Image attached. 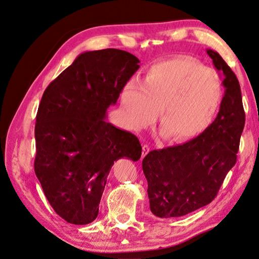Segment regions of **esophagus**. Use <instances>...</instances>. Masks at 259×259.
I'll return each mask as SVG.
<instances>
[{
    "mask_svg": "<svg viewBox=\"0 0 259 259\" xmlns=\"http://www.w3.org/2000/svg\"><path fill=\"white\" fill-rule=\"evenodd\" d=\"M150 150H151L150 146L147 144H144L143 146H142V157H144L147 154V153L150 152Z\"/></svg>",
    "mask_w": 259,
    "mask_h": 259,
    "instance_id": "esophagus-1",
    "label": "esophagus"
}]
</instances>
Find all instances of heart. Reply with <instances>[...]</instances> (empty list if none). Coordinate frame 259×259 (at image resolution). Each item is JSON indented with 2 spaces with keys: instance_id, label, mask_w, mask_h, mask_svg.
I'll return each mask as SVG.
<instances>
[{
  "instance_id": "b5f03b06",
  "label": "heart",
  "mask_w": 259,
  "mask_h": 259,
  "mask_svg": "<svg viewBox=\"0 0 259 259\" xmlns=\"http://www.w3.org/2000/svg\"><path fill=\"white\" fill-rule=\"evenodd\" d=\"M223 98L214 70L189 56H176L152 65L142 80L126 83L120 94L125 116L135 128L149 125L159 110L163 136L183 142L212 122Z\"/></svg>"
}]
</instances>
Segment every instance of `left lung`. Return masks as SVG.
Returning a JSON list of instances; mask_svg holds the SVG:
<instances>
[{
  "mask_svg": "<svg viewBox=\"0 0 259 259\" xmlns=\"http://www.w3.org/2000/svg\"><path fill=\"white\" fill-rule=\"evenodd\" d=\"M207 54L225 76V96L217 117L199 136L153 150L142 162L150 208L156 217H181L209 204L236 164L245 126L240 85L218 52L208 49Z\"/></svg>",
  "mask_w": 259,
  "mask_h": 259,
  "instance_id": "8db88e82",
  "label": "left lung"
}]
</instances>
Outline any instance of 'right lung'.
I'll list each match as a JSON object with an SVG mask.
<instances>
[{"label":"right lung","instance_id":"add662e5","mask_svg":"<svg viewBox=\"0 0 259 259\" xmlns=\"http://www.w3.org/2000/svg\"><path fill=\"white\" fill-rule=\"evenodd\" d=\"M139 62L118 49L83 52L42 95L34 172L51 207L67 223L96 219L114 162L140 160L139 139L105 120Z\"/></svg>","mask_w":259,"mask_h":259}]
</instances>
